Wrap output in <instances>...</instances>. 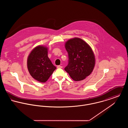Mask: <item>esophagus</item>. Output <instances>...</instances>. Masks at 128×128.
<instances>
[{
  "instance_id": "1",
  "label": "esophagus",
  "mask_w": 128,
  "mask_h": 128,
  "mask_svg": "<svg viewBox=\"0 0 128 128\" xmlns=\"http://www.w3.org/2000/svg\"><path fill=\"white\" fill-rule=\"evenodd\" d=\"M57 68H62V66H57Z\"/></svg>"
}]
</instances>
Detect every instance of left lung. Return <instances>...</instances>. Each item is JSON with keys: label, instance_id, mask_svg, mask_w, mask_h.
I'll return each instance as SVG.
<instances>
[{"label": "left lung", "instance_id": "8db88e82", "mask_svg": "<svg viewBox=\"0 0 128 128\" xmlns=\"http://www.w3.org/2000/svg\"><path fill=\"white\" fill-rule=\"evenodd\" d=\"M65 47L68 62L64 70L74 81L84 79L92 73L94 66L95 58L91 48L79 38L68 40Z\"/></svg>", "mask_w": 128, "mask_h": 128}]
</instances>
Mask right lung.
Wrapping results in <instances>:
<instances>
[{"label":"right lung","mask_w":128,"mask_h":128,"mask_svg":"<svg viewBox=\"0 0 128 128\" xmlns=\"http://www.w3.org/2000/svg\"><path fill=\"white\" fill-rule=\"evenodd\" d=\"M45 47L38 46L31 52L28 58V68L31 76L39 82L44 83L56 69L48 56Z\"/></svg>","instance_id":"1"}]
</instances>
